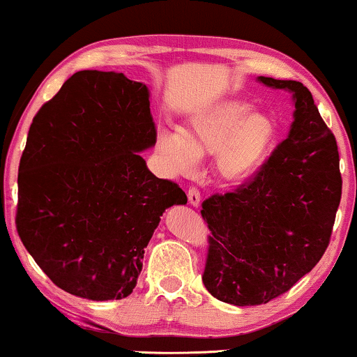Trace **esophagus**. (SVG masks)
Returning <instances> with one entry per match:
<instances>
[{
    "mask_svg": "<svg viewBox=\"0 0 357 357\" xmlns=\"http://www.w3.org/2000/svg\"><path fill=\"white\" fill-rule=\"evenodd\" d=\"M188 202H190L191 206H199V202H202V195L196 188H190L188 191Z\"/></svg>",
    "mask_w": 357,
    "mask_h": 357,
    "instance_id": "34e87169",
    "label": "esophagus"
}]
</instances>
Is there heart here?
<instances>
[{
  "instance_id": "b5f03b06",
  "label": "heart",
  "mask_w": 357,
  "mask_h": 357,
  "mask_svg": "<svg viewBox=\"0 0 357 357\" xmlns=\"http://www.w3.org/2000/svg\"><path fill=\"white\" fill-rule=\"evenodd\" d=\"M277 136L267 114L248 102L223 100L195 112L184 129L162 127L155 153L173 176H190L199 158L215 154V171L223 181L241 183L265 161Z\"/></svg>"
}]
</instances>
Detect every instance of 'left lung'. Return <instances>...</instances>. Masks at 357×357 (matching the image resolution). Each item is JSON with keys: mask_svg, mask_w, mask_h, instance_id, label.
<instances>
[{"mask_svg": "<svg viewBox=\"0 0 357 357\" xmlns=\"http://www.w3.org/2000/svg\"><path fill=\"white\" fill-rule=\"evenodd\" d=\"M258 82L292 93L287 139L248 181L210 196L202 210L211 231L203 284L218 301L240 307L267 304L317 265L342 192L337 142L309 89L272 77Z\"/></svg>", "mask_w": 357, "mask_h": 357, "instance_id": "obj_1", "label": "left lung"}]
</instances>
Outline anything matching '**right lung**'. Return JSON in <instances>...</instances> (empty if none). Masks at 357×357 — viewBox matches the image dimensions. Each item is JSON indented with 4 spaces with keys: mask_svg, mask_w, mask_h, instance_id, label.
I'll return each instance as SVG.
<instances>
[{
    "mask_svg": "<svg viewBox=\"0 0 357 357\" xmlns=\"http://www.w3.org/2000/svg\"><path fill=\"white\" fill-rule=\"evenodd\" d=\"M149 105L142 82L82 70L42 105L28 130L16 230L38 267L72 296H130L162 213L188 202L139 154L155 144Z\"/></svg>",
    "mask_w": 357,
    "mask_h": 357,
    "instance_id": "1",
    "label": "right lung"
}]
</instances>
